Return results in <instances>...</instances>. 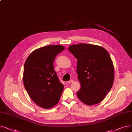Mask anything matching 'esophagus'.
<instances>
[{
    "label": "esophagus",
    "mask_w": 132,
    "mask_h": 132,
    "mask_svg": "<svg viewBox=\"0 0 132 132\" xmlns=\"http://www.w3.org/2000/svg\"><path fill=\"white\" fill-rule=\"evenodd\" d=\"M73 82V80H69V81H67V82L68 83H72V82Z\"/></svg>",
    "instance_id": "34e87169"
}]
</instances>
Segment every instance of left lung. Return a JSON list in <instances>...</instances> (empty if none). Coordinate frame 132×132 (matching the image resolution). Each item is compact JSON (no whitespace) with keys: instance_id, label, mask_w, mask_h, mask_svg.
<instances>
[{"instance_id":"8db88e82","label":"left lung","mask_w":132,"mask_h":132,"mask_svg":"<svg viewBox=\"0 0 132 132\" xmlns=\"http://www.w3.org/2000/svg\"><path fill=\"white\" fill-rule=\"evenodd\" d=\"M68 50L78 60L77 73L81 85L78 98L89 106L100 103L114 82V69L110 54L104 47L88 44L72 45Z\"/></svg>"}]
</instances>
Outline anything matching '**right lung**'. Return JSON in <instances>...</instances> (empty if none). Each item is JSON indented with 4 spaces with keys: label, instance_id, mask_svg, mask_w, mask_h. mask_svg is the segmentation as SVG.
I'll return each mask as SVG.
<instances>
[{
    "label": "right lung",
    "instance_id": "add662e5",
    "mask_svg": "<svg viewBox=\"0 0 132 132\" xmlns=\"http://www.w3.org/2000/svg\"><path fill=\"white\" fill-rule=\"evenodd\" d=\"M65 49L61 45L39 48L28 55L24 64L23 83L30 98L39 107H53L59 102L64 89L55 73V56Z\"/></svg>",
    "mask_w": 132,
    "mask_h": 132
}]
</instances>
